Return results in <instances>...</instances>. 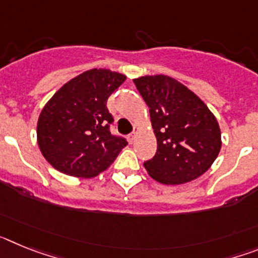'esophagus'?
I'll return each instance as SVG.
<instances>
[{
    "instance_id": "1",
    "label": "esophagus",
    "mask_w": 258,
    "mask_h": 258,
    "mask_svg": "<svg viewBox=\"0 0 258 258\" xmlns=\"http://www.w3.org/2000/svg\"><path fill=\"white\" fill-rule=\"evenodd\" d=\"M137 132H138V127L134 126L133 132H132V133L129 134V136H127V138H129V142H131V143H133V142H134V140H136V134H137Z\"/></svg>"
}]
</instances>
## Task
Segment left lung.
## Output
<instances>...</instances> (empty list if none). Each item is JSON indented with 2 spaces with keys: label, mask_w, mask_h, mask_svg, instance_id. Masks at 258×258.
I'll use <instances>...</instances> for the list:
<instances>
[{
  "label": "left lung",
  "mask_w": 258,
  "mask_h": 258,
  "mask_svg": "<svg viewBox=\"0 0 258 258\" xmlns=\"http://www.w3.org/2000/svg\"><path fill=\"white\" fill-rule=\"evenodd\" d=\"M150 108L157 150L145 161L152 178L186 183L211 168L221 150L218 122L206 103L177 80L156 75L133 80Z\"/></svg>",
  "instance_id": "1"
}]
</instances>
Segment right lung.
I'll list each match as a JSON object with an SVG mask.
<instances>
[{
	"mask_svg": "<svg viewBox=\"0 0 258 258\" xmlns=\"http://www.w3.org/2000/svg\"><path fill=\"white\" fill-rule=\"evenodd\" d=\"M126 77L109 70H90L61 86L41 111L37 142L56 170L94 177L115 161L124 137L111 134L113 117L107 99Z\"/></svg>",
	"mask_w": 258,
	"mask_h": 258,
	"instance_id": "right-lung-1",
	"label": "right lung"
}]
</instances>
